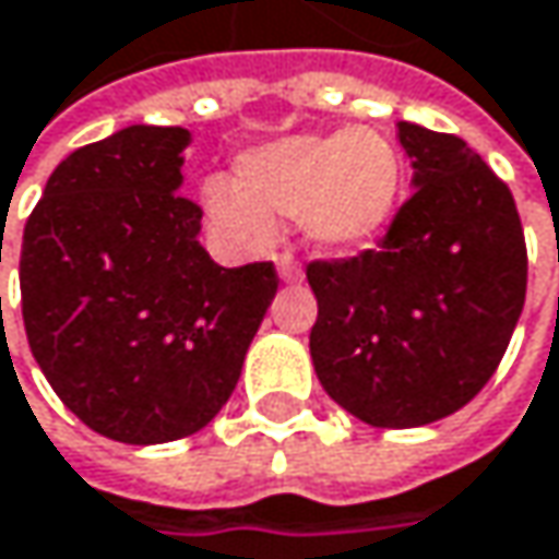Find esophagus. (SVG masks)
<instances>
[{
  "instance_id": "obj_1",
  "label": "esophagus",
  "mask_w": 559,
  "mask_h": 559,
  "mask_svg": "<svg viewBox=\"0 0 559 559\" xmlns=\"http://www.w3.org/2000/svg\"><path fill=\"white\" fill-rule=\"evenodd\" d=\"M276 270H280V280H283V283H299V280H302V273H299L293 253H280V257H276Z\"/></svg>"
}]
</instances>
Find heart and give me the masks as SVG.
<instances>
[{"instance_id": "b5f03b06", "label": "heart", "mask_w": 559, "mask_h": 559, "mask_svg": "<svg viewBox=\"0 0 559 559\" xmlns=\"http://www.w3.org/2000/svg\"><path fill=\"white\" fill-rule=\"evenodd\" d=\"M405 164L377 128L293 134L250 147L235 164V186L209 179L202 205L238 247L273 241V218H299L302 238L321 253L373 245L395 215Z\"/></svg>"}]
</instances>
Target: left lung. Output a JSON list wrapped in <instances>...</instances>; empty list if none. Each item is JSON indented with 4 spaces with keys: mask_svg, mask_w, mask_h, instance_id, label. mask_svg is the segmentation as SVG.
Returning <instances> with one entry per match:
<instances>
[{
    "mask_svg": "<svg viewBox=\"0 0 559 559\" xmlns=\"http://www.w3.org/2000/svg\"><path fill=\"white\" fill-rule=\"evenodd\" d=\"M399 144L415 192L383 241L306 270L318 383L373 428H418L463 408L496 373L527 289L509 186L454 134L399 121Z\"/></svg>",
    "mask_w": 559,
    "mask_h": 559,
    "instance_id": "8db88e82",
    "label": "left lung"
}]
</instances>
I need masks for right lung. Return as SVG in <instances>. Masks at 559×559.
<instances>
[{
	"mask_svg": "<svg viewBox=\"0 0 559 559\" xmlns=\"http://www.w3.org/2000/svg\"><path fill=\"white\" fill-rule=\"evenodd\" d=\"M186 128L131 124L57 164L22 238L40 373L96 435L167 444L231 399L276 296L273 263L218 266L179 195Z\"/></svg>",
	"mask_w": 559,
	"mask_h": 559,
	"instance_id": "add662e5",
	"label": "right lung"
}]
</instances>
